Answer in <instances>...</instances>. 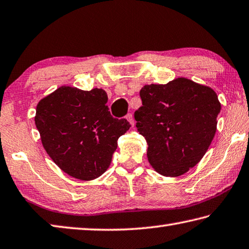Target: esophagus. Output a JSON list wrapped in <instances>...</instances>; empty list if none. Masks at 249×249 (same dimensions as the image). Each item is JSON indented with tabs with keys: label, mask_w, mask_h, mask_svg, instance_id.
I'll return each mask as SVG.
<instances>
[{
	"label": "esophagus",
	"mask_w": 249,
	"mask_h": 249,
	"mask_svg": "<svg viewBox=\"0 0 249 249\" xmlns=\"http://www.w3.org/2000/svg\"><path fill=\"white\" fill-rule=\"evenodd\" d=\"M126 120H127V121L129 122V124H130V125L134 126V124H135V121H134V116H133L132 113H129V114L126 115Z\"/></svg>",
	"instance_id": "esophagus-1"
}]
</instances>
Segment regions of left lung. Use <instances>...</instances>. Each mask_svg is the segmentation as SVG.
I'll return each mask as SVG.
<instances>
[{"label":"left lung","instance_id":"obj_1","mask_svg":"<svg viewBox=\"0 0 249 249\" xmlns=\"http://www.w3.org/2000/svg\"><path fill=\"white\" fill-rule=\"evenodd\" d=\"M142 106L135 112L146 139L149 163L158 173L176 178L205 156L216 130L221 103L212 88L178 77L140 90Z\"/></svg>","mask_w":249,"mask_h":249}]
</instances>
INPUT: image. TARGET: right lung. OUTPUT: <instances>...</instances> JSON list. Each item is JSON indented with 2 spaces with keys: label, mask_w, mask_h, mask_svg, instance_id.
<instances>
[{
  "label": "right lung",
  "mask_w": 249,
  "mask_h": 249,
  "mask_svg": "<svg viewBox=\"0 0 249 249\" xmlns=\"http://www.w3.org/2000/svg\"><path fill=\"white\" fill-rule=\"evenodd\" d=\"M103 89L90 91L61 86L42 98L35 124L49 157L66 174L92 180L110 166L117 139L129 129L125 119L112 117Z\"/></svg>",
  "instance_id": "1"
}]
</instances>
